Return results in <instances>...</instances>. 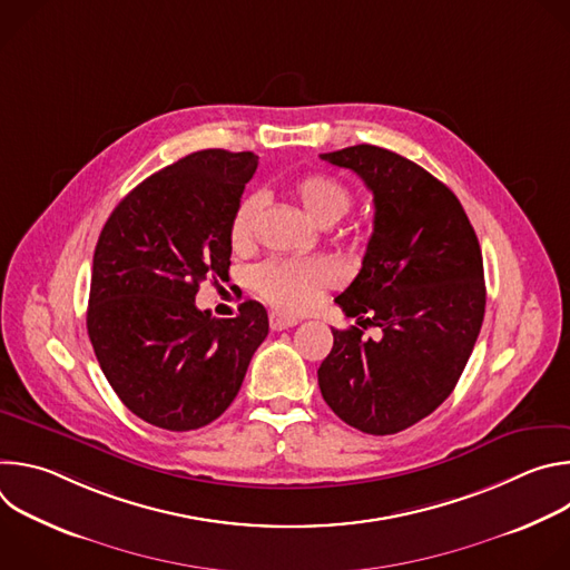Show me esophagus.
Returning a JSON list of instances; mask_svg holds the SVG:
<instances>
[{
	"label": "esophagus",
	"mask_w": 570,
	"mask_h": 570,
	"mask_svg": "<svg viewBox=\"0 0 570 570\" xmlns=\"http://www.w3.org/2000/svg\"><path fill=\"white\" fill-rule=\"evenodd\" d=\"M268 322H271V330H273V332H282V330H288V327H295V324H297V317L282 315V313L273 311V313L268 315Z\"/></svg>",
	"instance_id": "1"
}]
</instances>
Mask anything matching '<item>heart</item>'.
<instances>
[{
  "label": "heart",
  "instance_id": "1",
  "mask_svg": "<svg viewBox=\"0 0 570 570\" xmlns=\"http://www.w3.org/2000/svg\"><path fill=\"white\" fill-rule=\"evenodd\" d=\"M291 194L302 205L306 216L327 227L338 223L354 205V194L341 180L327 174H306L291 185ZM266 198L259 191L243 196L229 218V246L236 253L248 250L255 243L257 223ZM334 271L320 259H271L250 273L255 293L271 306L286 313L308 311L330 286Z\"/></svg>",
  "mask_w": 570,
  "mask_h": 570
}]
</instances>
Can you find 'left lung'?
<instances>
[{"label":"left lung","mask_w":570,"mask_h":570,"mask_svg":"<svg viewBox=\"0 0 570 570\" xmlns=\"http://www.w3.org/2000/svg\"><path fill=\"white\" fill-rule=\"evenodd\" d=\"M320 157L372 191L374 232L336 297L358 327L332 330L317 385L345 424L392 435L438 409L473 352L484 315L478 236L455 194L415 161L370 144ZM361 326L382 336L363 340Z\"/></svg>","instance_id":"obj_1"}]
</instances>
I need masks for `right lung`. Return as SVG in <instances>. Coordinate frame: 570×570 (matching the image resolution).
Listing matches in <instances>:
<instances>
[{
	"label": "right lung",
	"instance_id": "1",
	"mask_svg": "<svg viewBox=\"0 0 570 570\" xmlns=\"http://www.w3.org/2000/svg\"><path fill=\"white\" fill-rule=\"evenodd\" d=\"M257 165L255 153H191L139 183L101 229L88 334L126 409L157 429L220 417L268 336L255 299L234 317L196 306L205 279L227 277L229 218Z\"/></svg>",
	"mask_w": 570,
	"mask_h": 570
}]
</instances>
